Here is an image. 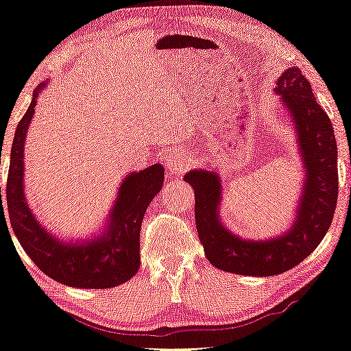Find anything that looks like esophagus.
I'll return each instance as SVG.
<instances>
[{
    "instance_id": "esophagus-1",
    "label": "esophagus",
    "mask_w": 351,
    "mask_h": 351,
    "mask_svg": "<svg viewBox=\"0 0 351 351\" xmlns=\"http://www.w3.org/2000/svg\"><path fill=\"white\" fill-rule=\"evenodd\" d=\"M165 165L171 175H181L189 170L191 158L186 151H170L165 154Z\"/></svg>"
}]
</instances>
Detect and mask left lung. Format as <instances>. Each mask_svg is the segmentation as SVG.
<instances>
[{"instance_id":"obj_1","label":"left lung","mask_w":351,"mask_h":351,"mask_svg":"<svg viewBox=\"0 0 351 351\" xmlns=\"http://www.w3.org/2000/svg\"><path fill=\"white\" fill-rule=\"evenodd\" d=\"M274 91L295 123L298 146L306 170L296 217L280 237L243 239L222 226L219 217L221 180L214 171L191 170L186 182L195 192V223L209 263L243 276H276L295 268L313 252L331 226L337 203V143L328 114L318 106L311 83L300 67L277 78Z\"/></svg>"}]
</instances>
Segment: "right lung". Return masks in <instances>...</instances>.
I'll use <instances>...</instances> for the list:
<instances>
[{
  "label": "right lung",
  "mask_w": 351,
  "mask_h": 351,
  "mask_svg": "<svg viewBox=\"0 0 351 351\" xmlns=\"http://www.w3.org/2000/svg\"><path fill=\"white\" fill-rule=\"evenodd\" d=\"M42 86L36 88L33 101L15 129L10 149L6 186L10 227L42 273L60 284L78 289H112L121 285L138 271L140 228L146 208L162 189L164 167L156 164L124 178L102 234L82 243L61 241L42 227L31 213L23 186L25 138ZM0 203L4 213L1 187Z\"/></svg>",
  "instance_id": "add662e5"
}]
</instances>
